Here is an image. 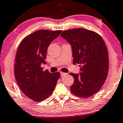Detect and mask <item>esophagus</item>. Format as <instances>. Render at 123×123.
Here are the masks:
<instances>
[{
  "instance_id": "esophagus-1",
  "label": "esophagus",
  "mask_w": 123,
  "mask_h": 123,
  "mask_svg": "<svg viewBox=\"0 0 123 123\" xmlns=\"http://www.w3.org/2000/svg\"><path fill=\"white\" fill-rule=\"evenodd\" d=\"M67 74V73H63V72H60V75H61L62 77L64 76V75H65Z\"/></svg>"
}]
</instances>
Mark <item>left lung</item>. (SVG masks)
Here are the masks:
<instances>
[{
    "instance_id": "1",
    "label": "left lung",
    "mask_w": 123,
    "mask_h": 123,
    "mask_svg": "<svg viewBox=\"0 0 123 123\" xmlns=\"http://www.w3.org/2000/svg\"><path fill=\"white\" fill-rule=\"evenodd\" d=\"M60 36L71 45L74 64L81 67L79 74L70 73L74 78L71 92L85 98L95 95L104 84L109 70L108 51L102 38L84 28L64 31Z\"/></svg>"
}]
</instances>
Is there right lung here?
<instances>
[{
	"mask_svg": "<svg viewBox=\"0 0 123 123\" xmlns=\"http://www.w3.org/2000/svg\"><path fill=\"white\" fill-rule=\"evenodd\" d=\"M62 31L38 30L26 37L19 45L15 60V78L23 93L35 102L48 98L54 91L59 72L50 73L41 67L46 64L50 43Z\"/></svg>",
	"mask_w": 123,
	"mask_h": 123,
	"instance_id": "add662e5",
	"label": "right lung"
}]
</instances>
